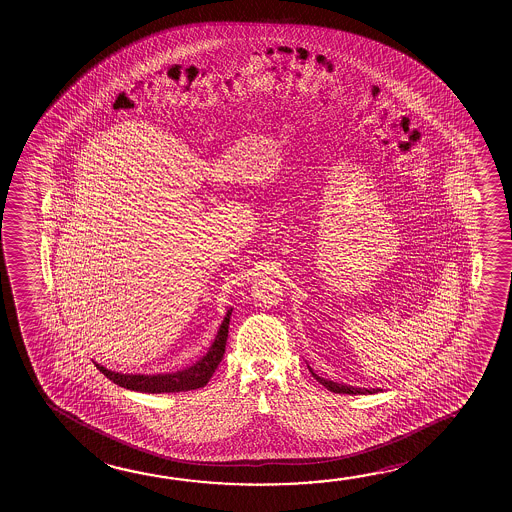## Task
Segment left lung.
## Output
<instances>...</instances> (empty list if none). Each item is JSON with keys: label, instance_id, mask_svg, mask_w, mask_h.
Masks as SVG:
<instances>
[{"label": "left lung", "instance_id": "obj_1", "mask_svg": "<svg viewBox=\"0 0 512 512\" xmlns=\"http://www.w3.org/2000/svg\"><path fill=\"white\" fill-rule=\"evenodd\" d=\"M307 368L310 369V373L314 375V378L318 380L319 384H323V386L327 387L328 391H332V393L339 394H373L377 393L375 389L371 391V389H361V387H353V386H343V384H336V382H332V380H325V378L318 377L316 373H314V369L310 368L309 364H307Z\"/></svg>", "mask_w": 512, "mask_h": 512}]
</instances>
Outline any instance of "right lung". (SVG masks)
Masks as SVG:
<instances>
[{"label":"right lung","mask_w":512,"mask_h":512,"mask_svg":"<svg viewBox=\"0 0 512 512\" xmlns=\"http://www.w3.org/2000/svg\"><path fill=\"white\" fill-rule=\"evenodd\" d=\"M230 316H232V309L227 310V316L219 327L214 343L210 344L209 352L189 368L180 369L175 373H164V375H141V373L128 375V373H116V371L103 368L98 362H94V366L100 369L101 373L112 380L114 384L130 389V391H139V393H180V391H191V389L207 386V382L214 375V371L218 368L219 362L223 359V353H225Z\"/></svg>","instance_id":"add662e5"}]
</instances>
